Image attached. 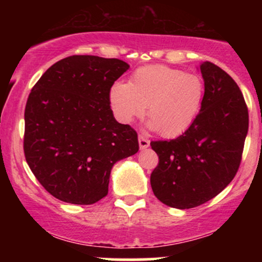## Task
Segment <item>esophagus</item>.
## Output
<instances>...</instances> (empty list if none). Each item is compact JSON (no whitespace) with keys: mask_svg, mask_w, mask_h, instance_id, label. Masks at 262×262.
Returning a JSON list of instances; mask_svg holds the SVG:
<instances>
[{"mask_svg":"<svg viewBox=\"0 0 262 262\" xmlns=\"http://www.w3.org/2000/svg\"><path fill=\"white\" fill-rule=\"evenodd\" d=\"M138 139H139V146H140L141 150L149 148L150 141L146 139V138H144V137H141V135H139V138H138Z\"/></svg>","mask_w":262,"mask_h":262,"instance_id":"esophagus-1","label":"esophagus"}]
</instances>
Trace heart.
Masks as SVG:
<instances>
[{"mask_svg":"<svg viewBox=\"0 0 262 262\" xmlns=\"http://www.w3.org/2000/svg\"><path fill=\"white\" fill-rule=\"evenodd\" d=\"M206 86L198 75L166 65L139 68L129 82H116L110 100L117 118L129 124L148 106V127L166 138L179 137L196 122Z\"/></svg>","mask_w":262,"mask_h":262,"instance_id":"heart-1","label":"heart"}]
</instances>
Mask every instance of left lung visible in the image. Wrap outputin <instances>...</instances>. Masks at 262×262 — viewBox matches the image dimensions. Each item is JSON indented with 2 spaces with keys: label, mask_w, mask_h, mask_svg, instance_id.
<instances>
[{
  "label": "left lung",
  "mask_w": 262,
  "mask_h": 262,
  "mask_svg": "<svg viewBox=\"0 0 262 262\" xmlns=\"http://www.w3.org/2000/svg\"><path fill=\"white\" fill-rule=\"evenodd\" d=\"M206 96L196 122L172 140L151 141L159 164L150 176L154 194L166 206L188 209L221 193L239 169L249 129L244 96L217 65H200Z\"/></svg>",
  "instance_id": "8db88e82"
}]
</instances>
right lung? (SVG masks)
<instances>
[{
	"label": "right lung",
	"mask_w": 262,
	"mask_h": 262,
	"mask_svg": "<svg viewBox=\"0 0 262 262\" xmlns=\"http://www.w3.org/2000/svg\"><path fill=\"white\" fill-rule=\"evenodd\" d=\"M125 61L74 55L50 66L29 93L25 111V155L52 196L92 204L108 193L113 165L137 154L138 134L111 110L114 81Z\"/></svg>",
	"instance_id": "obj_1"
}]
</instances>
